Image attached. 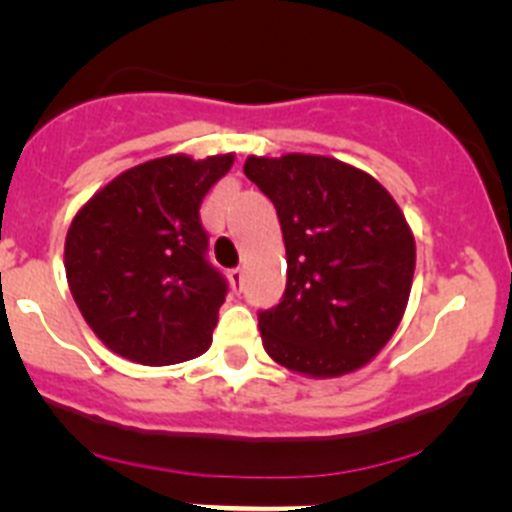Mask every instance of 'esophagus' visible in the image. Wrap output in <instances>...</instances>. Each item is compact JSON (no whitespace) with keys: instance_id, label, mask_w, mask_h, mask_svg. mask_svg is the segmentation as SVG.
Returning a JSON list of instances; mask_svg holds the SVG:
<instances>
[{"instance_id":"esophagus-1","label":"esophagus","mask_w":512,"mask_h":512,"mask_svg":"<svg viewBox=\"0 0 512 512\" xmlns=\"http://www.w3.org/2000/svg\"><path fill=\"white\" fill-rule=\"evenodd\" d=\"M230 282H232V289H242V282H245V272H242V267H235V270L230 272Z\"/></svg>"}]
</instances>
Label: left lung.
<instances>
[{
  "label": "left lung",
  "instance_id": "8db88e82",
  "mask_svg": "<svg viewBox=\"0 0 512 512\" xmlns=\"http://www.w3.org/2000/svg\"><path fill=\"white\" fill-rule=\"evenodd\" d=\"M245 175L275 203L287 287L260 312L265 352L312 379L369 364L394 337L416 270V240L389 190L329 156H247Z\"/></svg>",
  "mask_w": 512,
  "mask_h": 512
}]
</instances>
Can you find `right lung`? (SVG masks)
<instances>
[{
	"instance_id": "obj_1",
	"label": "right lung",
	"mask_w": 512,
	"mask_h": 512,
	"mask_svg": "<svg viewBox=\"0 0 512 512\" xmlns=\"http://www.w3.org/2000/svg\"><path fill=\"white\" fill-rule=\"evenodd\" d=\"M235 153L123 170L74 215L64 267L76 307L113 354L143 366L205 354L227 285L205 260L200 203Z\"/></svg>"
}]
</instances>
